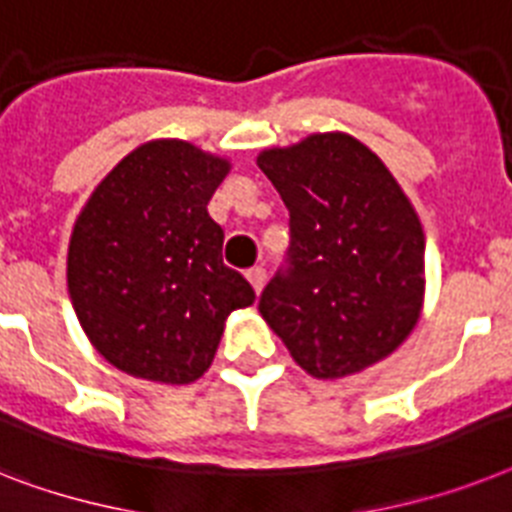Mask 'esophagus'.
<instances>
[{
  "label": "esophagus",
  "instance_id": "34e87169",
  "mask_svg": "<svg viewBox=\"0 0 512 512\" xmlns=\"http://www.w3.org/2000/svg\"><path fill=\"white\" fill-rule=\"evenodd\" d=\"M246 277H248V282L253 285V290H256V295H259L266 285V269H261V266H253V269H248Z\"/></svg>",
  "mask_w": 512,
  "mask_h": 512
}]
</instances>
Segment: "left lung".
Instances as JSON below:
<instances>
[{"mask_svg": "<svg viewBox=\"0 0 512 512\" xmlns=\"http://www.w3.org/2000/svg\"><path fill=\"white\" fill-rule=\"evenodd\" d=\"M290 211L287 269L259 311L316 379L353 377L413 332L424 306V230L400 183L348 133H311L256 159Z\"/></svg>", "mask_w": 512, "mask_h": 512, "instance_id": "obj_1", "label": "left lung"}]
</instances>
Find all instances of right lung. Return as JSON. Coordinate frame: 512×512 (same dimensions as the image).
Here are the masks:
<instances>
[{"label":"right lung","mask_w":512,"mask_h":512,"mask_svg":"<svg viewBox=\"0 0 512 512\" xmlns=\"http://www.w3.org/2000/svg\"><path fill=\"white\" fill-rule=\"evenodd\" d=\"M232 164L177 138L114 164L75 219L67 290L91 345L114 369L190 384L214 361L227 316L256 301L222 261L206 204Z\"/></svg>","instance_id":"1"}]
</instances>
